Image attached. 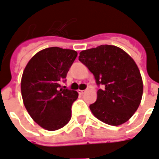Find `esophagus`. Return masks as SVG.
Here are the masks:
<instances>
[{
  "instance_id": "1",
  "label": "esophagus",
  "mask_w": 159,
  "mask_h": 159,
  "mask_svg": "<svg viewBox=\"0 0 159 159\" xmlns=\"http://www.w3.org/2000/svg\"><path fill=\"white\" fill-rule=\"evenodd\" d=\"M85 93H86V90H78V93L81 94V95H83Z\"/></svg>"
}]
</instances>
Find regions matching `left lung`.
<instances>
[{
    "mask_svg": "<svg viewBox=\"0 0 159 159\" xmlns=\"http://www.w3.org/2000/svg\"><path fill=\"white\" fill-rule=\"evenodd\" d=\"M79 60L93 73L97 100L89 108L93 116L112 126L123 124L140 106L143 83L138 66L123 49L100 45L80 52Z\"/></svg>",
    "mask_w": 159,
    "mask_h": 159,
    "instance_id": "obj_1",
    "label": "left lung"
}]
</instances>
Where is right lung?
<instances>
[{
    "label": "right lung",
    "instance_id": "add662e5",
    "mask_svg": "<svg viewBox=\"0 0 159 159\" xmlns=\"http://www.w3.org/2000/svg\"><path fill=\"white\" fill-rule=\"evenodd\" d=\"M77 52L58 47L40 51L30 59L23 72L21 93L30 116L49 131L61 129L71 118V106L78 93L59 84Z\"/></svg>",
    "mask_w": 159,
    "mask_h": 159
}]
</instances>
